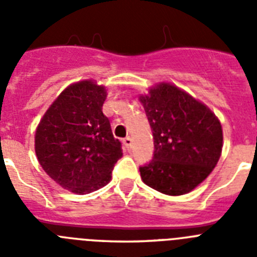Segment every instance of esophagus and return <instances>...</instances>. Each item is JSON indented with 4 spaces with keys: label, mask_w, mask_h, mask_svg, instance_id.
<instances>
[{
    "label": "esophagus",
    "mask_w": 257,
    "mask_h": 257,
    "mask_svg": "<svg viewBox=\"0 0 257 257\" xmlns=\"http://www.w3.org/2000/svg\"><path fill=\"white\" fill-rule=\"evenodd\" d=\"M123 145L126 147L127 149L131 148V145H133V140H131L130 136H127V138H124L123 139Z\"/></svg>",
    "instance_id": "obj_1"
}]
</instances>
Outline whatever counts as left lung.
I'll return each mask as SVG.
<instances>
[{"mask_svg": "<svg viewBox=\"0 0 257 257\" xmlns=\"http://www.w3.org/2000/svg\"><path fill=\"white\" fill-rule=\"evenodd\" d=\"M139 100L154 139L153 160L139 169L143 181L167 196L192 192L221 156V123L210 108L171 83H158Z\"/></svg>", "mask_w": 257, "mask_h": 257, "instance_id": "8db88e82", "label": "left lung"}]
</instances>
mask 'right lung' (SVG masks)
<instances>
[{"instance_id": "right-lung-1", "label": "right lung", "mask_w": 257, "mask_h": 257, "mask_svg": "<svg viewBox=\"0 0 257 257\" xmlns=\"http://www.w3.org/2000/svg\"><path fill=\"white\" fill-rule=\"evenodd\" d=\"M106 90L92 79L68 86L50 105L35 136L38 162L64 189L87 194L105 187L122 157L103 114Z\"/></svg>"}]
</instances>
